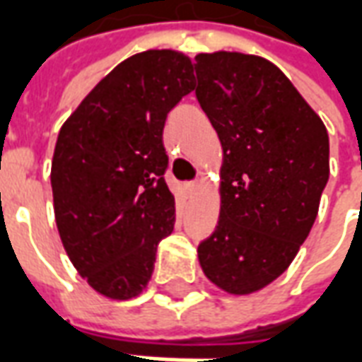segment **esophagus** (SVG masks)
Returning a JSON list of instances; mask_svg holds the SVG:
<instances>
[{"instance_id": "obj_1", "label": "esophagus", "mask_w": 362, "mask_h": 362, "mask_svg": "<svg viewBox=\"0 0 362 362\" xmlns=\"http://www.w3.org/2000/svg\"><path fill=\"white\" fill-rule=\"evenodd\" d=\"M186 188H188V192H196L197 184L196 182H192V184H186Z\"/></svg>"}]
</instances>
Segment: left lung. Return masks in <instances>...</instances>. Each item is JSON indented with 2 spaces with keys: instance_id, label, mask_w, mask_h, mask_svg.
<instances>
[{
  "instance_id": "1",
  "label": "left lung",
  "mask_w": 362,
  "mask_h": 362,
  "mask_svg": "<svg viewBox=\"0 0 362 362\" xmlns=\"http://www.w3.org/2000/svg\"><path fill=\"white\" fill-rule=\"evenodd\" d=\"M196 96L219 135L221 211L197 246L205 277L228 295L258 293L295 259L329 178L324 122L262 56H196Z\"/></svg>"
}]
</instances>
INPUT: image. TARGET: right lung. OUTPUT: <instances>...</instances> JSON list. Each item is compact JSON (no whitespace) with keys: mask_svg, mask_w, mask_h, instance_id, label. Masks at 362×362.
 <instances>
[{"mask_svg":"<svg viewBox=\"0 0 362 362\" xmlns=\"http://www.w3.org/2000/svg\"><path fill=\"white\" fill-rule=\"evenodd\" d=\"M192 90L188 56L139 52L96 83L59 129L50 173L59 238L79 275L106 298L139 295L158 243L173 233L163 127Z\"/></svg>","mask_w":362,"mask_h":362,"instance_id":"1","label":"right lung"}]
</instances>
